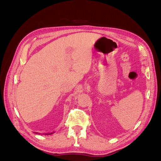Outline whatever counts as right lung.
I'll use <instances>...</instances> for the list:
<instances>
[{
  "label": "right lung",
  "mask_w": 161,
  "mask_h": 161,
  "mask_svg": "<svg viewBox=\"0 0 161 161\" xmlns=\"http://www.w3.org/2000/svg\"><path fill=\"white\" fill-rule=\"evenodd\" d=\"M36 134H37V133H36ZM53 133H50V134H45V135H50V134H52Z\"/></svg>",
  "instance_id": "obj_1"
}]
</instances>
